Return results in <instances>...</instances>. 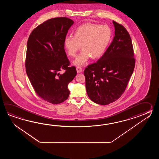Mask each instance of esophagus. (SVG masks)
Here are the masks:
<instances>
[{"label":"esophagus","instance_id":"esophagus-1","mask_svg":"<svg viewBox=\"0 0 159 159\" xmlns=\"http://www.w3.org/2000/svg\"><path fill=\"white\" fill-rule=\"evenodd\" d=\"M76 70H77V72L78 73H81L82 71H83V69H82V68L80 67V66H77V67L76 68Z\"/></svg>","mask_w":159,"mask_h":159}]
</instances>
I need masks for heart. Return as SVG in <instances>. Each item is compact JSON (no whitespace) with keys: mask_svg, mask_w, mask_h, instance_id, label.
<instances>
[{"mask_svg":"<svg viewBox=\"0 0 159 159\" xmlns=\"http://www.w3.org/2000/svg\"><path fill=\"white\" fill-rule=\"evenodd\" d=\"M112 32L107 25L86 23L75 30L74 37L66 36L64 45L67 54L75 56L80 48L82 49L73 64L83 66L91 57L95 60L104 54L111 39Z\"/></svg>","mask_w":159,"mask_h":159,"instance_id":"heart-1","label":"heart"}]
</instances>
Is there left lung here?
I'll list each match as a JSON object with an SVG mask.
<instances>
[{
	"label": "left lung",
	"mask_w": 159,
	"mask_h": 159,
	"mask_svg": "<svg viewBox=\"0 0 159 159\" xmlns=\"http://www.w3.org/2000/svg\"><path fill=\"white\" fill-rule=\"evenodd\" d=\"M115 36L105 53L84 71L88 97L92 101L106 105L121 97L135 68L132 41L122 25L112 21Z\"/></svg>",
	"instance_id": "obj_1"
}]
</instances>
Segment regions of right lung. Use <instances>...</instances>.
<instances>
[{
    "instance_id": "1",
    "label": "right lung",
    "mask_w": 159,
    "mask_h": 159,
    "mask_svg": "<svg viewBox=\"0 0 159 159\" xmlns=\"http://www.w3.org/2000/svg\"><path fill=\"white\" fill-rule=\"evenodd\" d=\"M73 24L67 17L49 19L34 29L27 42V76L37 95L52 104L68 99V84L77 75L75 67H68L70 62L64 45ZM62 69L66 72L60 74Z\"/></svg>"
}]
</instances>
